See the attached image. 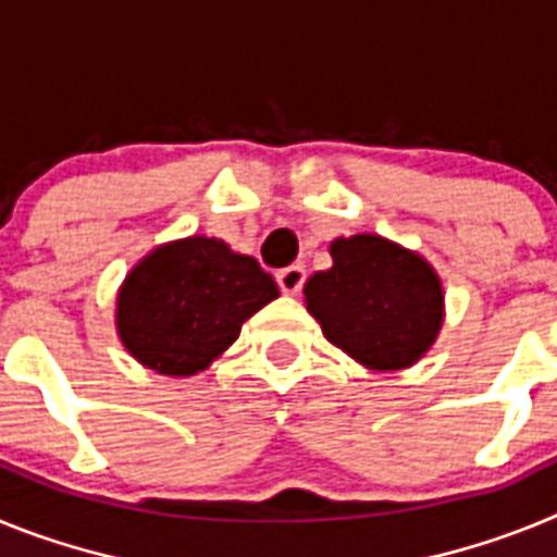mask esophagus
<instances>
[{"label": "esophagus", "instance_id": "34e87169", "mask_svg": "<svg viewBox=\"0 0 557 557\" xmlns=\"http://www.w3.org/2000/svg\"><path fill=\"white\" fill-rule=\"evenodd\" d=\"M275 282H278L284 295H298L304 289V282H307V270L301 264H289V268H282L275 273Z\"/></svg>", "mask_w": 557, "mask_h": 557}]
</instances>
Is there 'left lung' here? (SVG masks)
<instances>
[{"instance_id":"1","label":"left lung","mask_w":557,"mask_h":557,"mask_svg":"<svg viewBox=\"0 0 557 557\" xmlns=\"http://www.w3.org/2000/svg\"><path fill=\"white\" fill-rule=\"evenodd\" d=\"M334 264L304 287L329 343L371 371H401L424 357L444 326V287L426 259L385 236L332 243Z\"/></svg>"}]
</instances>
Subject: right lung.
Here are the masks:
<instances>
[{"mask_svg":"<svg viewBox=\"0 0 557 557\" xmlns=\"http://www.w3.org/2000/svg\"><path fill=\"white\" fill-rule=\"evenodd\" d=\"M278 287L253 256L214 236H186L147 253L116 298V332L141 366L166 376L209 368Z\"/></svg>","mask_w":557,"mask_h":557,"instance_id":"right-lung-1","label":"right lung"}]
</instances>
